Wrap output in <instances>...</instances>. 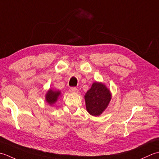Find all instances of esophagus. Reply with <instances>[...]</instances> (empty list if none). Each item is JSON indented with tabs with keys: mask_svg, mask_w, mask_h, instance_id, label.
<instances>
[{
	"mask_svg": "<svg viewBox=\"0 0 159 159\" xmlns=\"http://www.w3.org/2000/svg\"><path fill=\"white\" fill-rule=\"evenodd\" d=\"M69 91L70 93H77V89L76 88H75V87H71V88H70V89H69Z\"/></svg>",
	"mask_w": 159,
	"mask_h": 159,
	"instance_id": "esophagus-1",
	"label": "esophagus"
}]
</instances>
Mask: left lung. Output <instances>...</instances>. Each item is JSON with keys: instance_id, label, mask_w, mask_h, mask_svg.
I'll return each instance as SVG.
<instances>
[{"instance_id": "left-lung-1", "label": "left lung", "mask_w": 159, "mask_h": 159, "mask_svg": "<svg viewBox=\"0 0 159 159\" xmlns=\"http://www.w3.org/2000/svg\"><path fill=\"white\" fill-rule=\"evenodd\" d=\"M112 98L111 90L104 84L99 82H93L84 95L86 111L90 115L99 116L105 111Z\"/></svg>"}]
</instances>
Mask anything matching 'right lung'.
Segmentation results:
<instances>
[{
  "mask_svg": "<svg viewBox=\"0 0 159 159\" xmlns=\"http://www.w3.org/2000/svg\"><path fill=\"white\" fill-rule=\"evenodd\" d=\"M60 96L61 91H60V90L49 89L47 90V93L45 94V101L48 104L52 106L57 101Z\"/></svg>",
  "mask_w": 159,
  "mask_h": 159,
  "instance_id": "obj_1",
  "label": "right lung"
}]
</instances>
